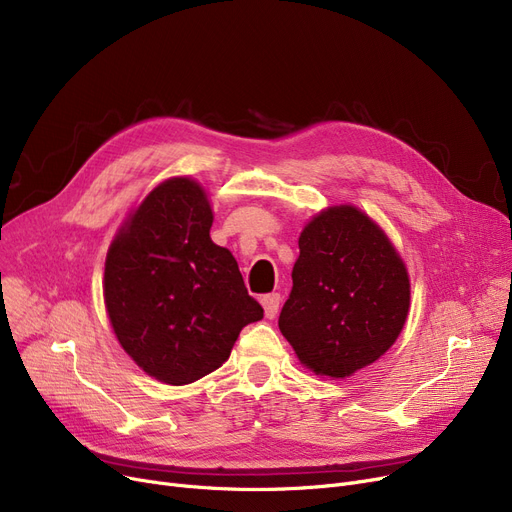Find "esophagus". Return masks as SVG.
<instances>
[{
    "mask_svg": "<svg viewBox=\"0 0 512 512\" xmlns=\"http://www.w3.org/2000/svg\"><path fill=\"white\" fill-rule=\"evenodd\" d=\"M261 305H263L265 317H267V319H274V317L278 315V309H280V294H278V292L265 294V297L261 299Z\"/></svg>",
    "mask_w": 512,
    "mask_h": 512,
    "instance_id": "1",
    "label": "esophagus"
}]
</instances>
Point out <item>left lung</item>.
<instances>
[{
	"label": "left lung",
	"mask_w": 512,
	"mask_h": 512,
	"mask_svg": "<svg viewBox=\"0 0 512 512\" xmlns=\"http://www.w3.org/2000/svg\"><path fill=\"white\" fill-rule=\"evenodd\" d=\"M299 249L280 332L305 369L351 378L386 355L405 328L407 265L380 224L348 203L315 213Z\"/></svg>",
	"instance_id": "8db88e82"
}]
</instances>
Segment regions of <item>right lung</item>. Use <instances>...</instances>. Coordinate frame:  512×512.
Listing matches in <instances>:
<instances>
[{"label":"right lung","instance_id":"right-lung-1","mask_svg":"<svg viewBox=\"0 0 512 512\" xmlns=\"http://www.w3.org/2000/svg\"><path fill=\"white\" fill-rule=\"evenodd\" d=\"M213 209L195 178L153 186L120 224L105 257L103 301L124 353L161 384L218 369L263 317L234 255L209 236Z\"/></svg>","mask_w":512,"mask_h":512}]
</instances>
